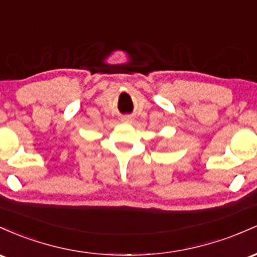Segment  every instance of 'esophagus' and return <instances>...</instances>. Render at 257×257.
Returning a JSON list of instances; mask_svg holds the SVG:
<instances>
[{"instance_id": "esophagus-1", "label": "esophagus", "mask_w": 257, "mask_h": 257, "mask_svg": "<svg viewBox=\"0 0 257 257\" xmlns=\"http://www.w3.org/2000/svg\"><path fill=\"white\" fill-rule=\"evenodd\" d=\"M132 119L130 116H125V117H122V121H126V122H128V121H131Z\"/></svg>"}]
</instances>
